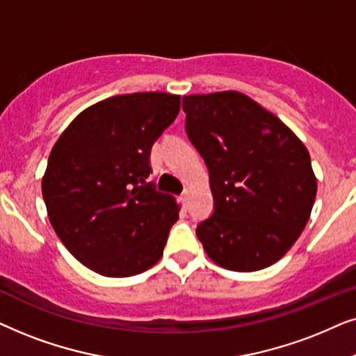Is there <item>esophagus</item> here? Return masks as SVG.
<instances>
[{"label":"esophagus","instance_id":"34e87169","mask_svg":"<svg viewBox=\"0 0 356 356\" xmlns=\"http://www.w3.org/2000/svg\"><path fill=\"white\" fill-rule=\"evenodd\" d=\"M188 195H191V192H188V191H184V192H182V202H184V205H187Z\"/></svg>","mask_w":356,"mask_h":356}]
</instances>
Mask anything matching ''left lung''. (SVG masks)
<instances>
[{"mask_svg": "<svg viewBox=\"0 0 356 356\" xmlns=\"http://www.w3.org/2000/svg\"><path fill=\"white\" fill-rule=\"evenodd\" d=\"M182 108L215 200L213 215L197 226L208 257L234 272L278 262L300 238L316 200L306 146L238 91L184 96Z\"/></svg>", "mask_w": 356, "mask_h": 356, "instance_id": "8db88e82", "label": "left lung"}]
</instances>
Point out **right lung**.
Wrapping results in <instances>:
<instances>
[{
  "mask_svg": "<svg viewBox=\"0 0 356 356\" xmlns=\"http://www.w3.org/2000/svg\"><path fill=\"white\" fill-rule=\"evenodd\" d=\"M179 111L175 94L108 97L79 113L51 149L42 179L50 222L99 275H138L163 255L179 205L148 181L149 154Z\"/></svg>",
  "mask_w": 356,
  "mask_h": 356,
  "instance_id": "right-lung-1",
  "label": "right lung"
}]
</instances>
